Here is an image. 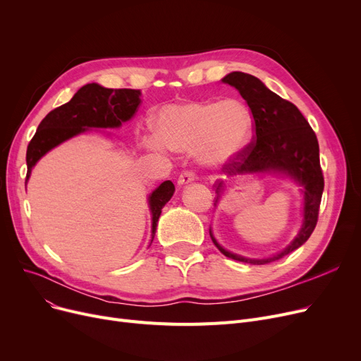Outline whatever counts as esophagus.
<instances>
[{
	"mask_svg": "<svg viewBox=\"0 0 361 361\" xmlns=\"http://www.w3.org/2000/svg\"><path fill=\"white\" fill-rule=\"evenodd\" d=\"M193 180H195V173H192V171H183L177 183H178V185H185L188 183H192Z\"/></svg>",
	"mask_w": 361,
	"mask_h": 361,
	"instance_id": "esophagus-1",
	"label": "esophagus"
}]
</instances>
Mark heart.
Returning <instances> with one entry per match:
<instances>
[{
  "label": "heart",
  "instance_id": "b5f03b06",
  "mask_svg": "<svg viewBox=\"0 0 361 361\" xmlns=\"http://www.w3.org/2000/svg\"><path fill=\"white\" fill-rule=\"evenodd\" d=\"M154 130L165 147L193 150L203 166L221 168L249 146L255 120L250 108L237 99H188L161 106L154 116Z\"/></svg>",
  "mask_w": 361,
  "mask_h": 361
}]
</instances>
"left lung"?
<instances>
[{
    "label": "left lung",
    "instance_id": "1",
    "mask_svg": "<svg viewBox=\"0 0 361 361\" xmlns=\"http://www.w3.org/2000/svg\"><path fill=\"white\" fill-rule=\"evenodd\" d=\"M224 83L235 87L247 102L255 120V142L244 149L231 164L222 171L230 178L247 174H279L291 178L302 187V224L298 234L282 252L264 259H250L225 250L209 228L211 238L218 250L226 257L250 263L267 264L297 250L312 235L317 224L319 206L324 193V174L319 161V143L314 131L298 108L278 97L257 78L247 73L233 71L222 79ZM215 206L222 197L226 184L215 183Z\"/></svg>",
    "mask_w": 361,
    "mask_h": 361
}]
</instances>
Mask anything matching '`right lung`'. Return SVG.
<instances>
[{
	"mask_svg": "<svg viewBox=\"0 0 361 361\" xmlns=\"http://www.w3.org/2000/svg\"><path fill=\"white\" fill-rule=\"evenodd\" d=\"M140 94V90L136 89H108L98 83H87L75 92L67 104L52 109L41 121L27 146L26 184L32 168L55 146L82 135L89 128L121 127L136 114L142 102ZM174 192V184L166 180L147 197L152 214L150 243L154 241L162 207L173 197Z\"/></svg>",
	"mask_w": 361,
	"mask_h": 361,
	"instance_id": "obj_1",
	"label": "right lung"
}]
</instances>
